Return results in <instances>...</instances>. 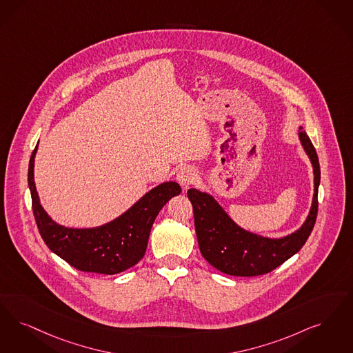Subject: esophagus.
I'll return each instance as SVG.
<instances>
[{
  "mask_svg": "<svg viewBox=\"0 0 353 353\" xmlns=\"http://www.w3.org/2000/svg\"><path fill=\"white\" fill-rule=\"evenodd\" d=\"M196 180H197V172L192 167H183L177 173V181L183 189H188Z\"/></svg>",
  "mask_w": 353,
  "mask_h": 353,
  "instance_id": "1",
  "label": "esophagus"
}]
</instances>
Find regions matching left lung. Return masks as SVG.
Here are the masks:
<instances>
[{
	"instance_id": "left-lung-1",
	"label": "left lung",
	"mask_w": 353,
	"mask_h": 353,
	"mask_svg": "<svg viewBox=\"0 0 353 353\" xmlns=\"http://www.w3.org/2000/svg\"><path fill=\"white\" fill-rule=\"evenodd\" d=\"M302 128L299 127L298 138L310 159L314 194L309 215L294 232L282 238L254 234L240 227L210 193L194 188L188 190V198L193 205L199 251L214 268L239 277L265 274L294 256L310 236L318 214L321 168L315 148Z\"/></svg>"
}]
</instances>
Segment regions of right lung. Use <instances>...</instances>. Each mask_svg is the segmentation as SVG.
Instances as JSON below:
<instances>
[{
	"mask_svg": "<svg viewBox=\"0 0 353 353\" xmlns=\"http://www.w3.org/2000/svg\"><path fill=\"white\" fill-rule=\"evenodd\" d=\"M38 144L30 157L28 181L32 212L47 247L73 268L101 274H117L134 267L145 254L159 212L181 193L174 181L160 183L113 221L97 227L74 228L55 222L43 209L34 181Z\"/></svg>",
	"mask_w": 353,
	"mask_h": 353,
	"instance_id": "add662e5",
	"label": "right lung"
}]
</instances>
